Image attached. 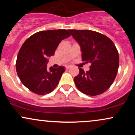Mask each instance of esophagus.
Masks as SVG:
<instances>
[{
    "label": "esophagus",
    "instance_id": "1",
    "mask_svg": "<svg viewBox=\"0 0 135 135\" xmlns=\"http://www.w3.org/2000/svg\"><path fill=\"white\" fill-rule=\"evenodd\" d=\"M70 67H71L70 65H66V66H65L66 69H70Z\"/></svg>",
    "mask_w": 135,
    "mask_h": 135
}]
</instances>
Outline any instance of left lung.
Wrapping results in <instances>:
<instances>
[{
  "mask_svg": "<svg viewBox=\"0 0 135 135\" xmlns=\"http://www.w3.org/2000/svg\"><path fill=\"white\" fill-rule=\"evenodd\" d=\"M80 46L82 59L91 63L86 72L81 68L74 77L80 91L96 96L107 90L115 79L119 65L118 51L113 42L103 34L94 31L69 30Z\"/></svg>",
  "mask_w": 135,
  "mask_h": 135,
  "instance_id": "1",
  "label": "left lung"
}]
</instances>
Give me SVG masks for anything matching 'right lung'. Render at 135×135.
Listing matches in <instances>:
<instances>
[{"label":"right lung","mask_w":135,"mask_h":135,"mask_svg":"<svg viewBox=\"0 0 135 135\" xmlns=\"http://www.w3.org/2000/svg\"><path fill=\"white\" fill-rule=\"evenodd\" d=\"M70 34L66 30L41 31L34 33L23 43L18 55L16 72L21 83L37 94L52 92L65 72L64 66L47 69L49 58L62 40Z\"/></svg>","instance_id":"right-lung-1"}]
</instances>
